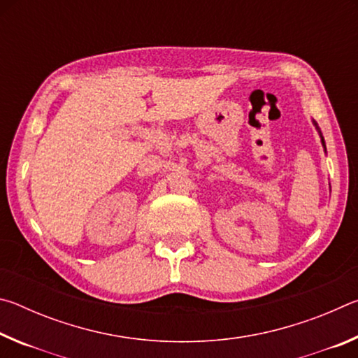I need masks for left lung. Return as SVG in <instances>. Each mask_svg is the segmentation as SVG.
<instances>
[{
  "label": "left lung",
  "instance_id": "8db88e82",
  "mask_svg": "<svg viewBox=\"0 0 358 358\" xmlns=\"http://www.w3.org/2000/svg\"><path fill=\"white\" fill-rule=\"evenodd\" d=\"M314 126H316V129L319 131V126H317L316 121H314ZM319 134H320V131H319ZM320 138H322V143H324V137H322V134H320ZM324 147H325V143H324Z\"/></svg>",
  "mask_w": 358,
  "mask_h": 358
}]
</instances>
